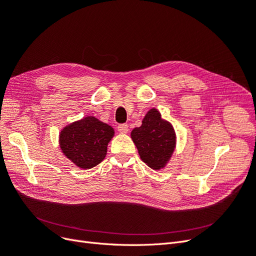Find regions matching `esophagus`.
<instances>
[{"label":"esophagus","instance_id":"esophagus-1","mask_svg":"<svg viewBox=\"0 0 256 256\" xmlns=\"http://www.w3.org/2000/svg\"><path fill=\"white\" fill-rule=\"evenodd\" d=\"M118 132L121 134H126L128 132V126L126 124V123H123V124H119L118 126Z\"/></svg>","mask_w":256,"mask_h":256}]
</instances>
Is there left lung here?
Masks as SVG:
<instances>
[{
    "label": "left lung",
    "mask_w": 256,
    "mask_h": 256,
    "mask_svg": "<svg viewBox=\"0 0 256 256\" xmlns=\"http://www.w3.org/2000/svg\"><path fill=\"white\" fill-rule=\"evenodd\" d=\"M130 137L140 158L155 170L166 166L176 148L174 130L155 108L146 112L142 126L132 130Z\"/></svg>",
    "instance_id": "1"
}]
</instances>
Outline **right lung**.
<instances>
[{
	"label": "right lung",
	"mask_w": 256,
	"mask_h": 256,
	"mask_svg": "<svg viewBox=\"0 0 256 256\" xmlns=\"http://www.w3.org/2000/svg\"><path fill=\"white\" fill-rule=\"evenodd\" d=\"M114 133V128L106 123L92 116L85 117L60 132V149L78 167L94 168L105 158Z\"/></svg>",
	"instance_id": "right-lung-1"
}]
</instances>
